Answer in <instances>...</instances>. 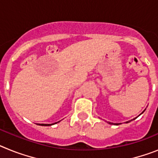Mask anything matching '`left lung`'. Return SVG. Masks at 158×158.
Segmentation results:
<instances>
[{
  "mask_svg": "<svg viewBox=\"0 0 158 158\" xmlns=\"http://www.w3.org/2000/svg\"><path fill=\"white\" fill-rule=\"evenodd\" d=\"M145 110H146V109H145ZM145 110H144V111H142V113H141L140 115H142V113L144 112ZM136 118H137V117H136ZM133 118V119H131V120H130V121H127V122H126V123H129V122H131V121H132V120H134V119H135V118ZM107 123H109V124H115V125H119V124H121V123H111V122H107Z\"/></svg>",
  "mask_w": 158,
  "mask_h": 158,
  "instance_id": "left-lung-1",
  "label": "left lung"
}]
</instances>
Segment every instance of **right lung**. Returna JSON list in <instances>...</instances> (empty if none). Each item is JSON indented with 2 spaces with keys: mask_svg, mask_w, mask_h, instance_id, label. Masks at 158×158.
Wrapping results in <instances>:
<instances>
[{
  "mask_svg": "<svg viewBox=\"0 0 158 158\" xmlns=\"http://www.w3.org/2000/svg\"><path fill=\"white\" fill-rule=\"evenodd\" d=\"M59 122L60 121H58V122H57V123H59ZM57 123H52V124H43V123L40 124L39 123V125H40V126H51V125H54V124Z\"/></svg>",
  "mask_w": 158,
  "mask_h": 158,
  "instance_id": "obj_1",
  "label": "right lung"
}]
</instances>
